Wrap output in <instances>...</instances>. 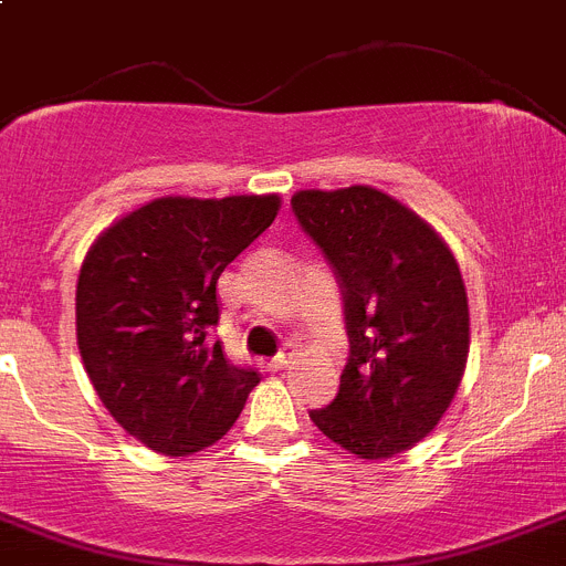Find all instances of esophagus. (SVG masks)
Segmentation results:
<instances>
[{
	"instance_id": "obj_1",
	"label": "esophagus",
	"mask_w": 566,
	"mask_h": 566,
	"mask_svg": "<svg viewBox=\"0 0 566 566\" xmlns=\"http://www.w3.org/2000/svg\"><path fill=\"white\" fill-rule=\"evenodd\" d=\"M293 358H295V353H293V349H290V346H287V349H282V353H279L276 358L271 360V369H273V371L284 369V366H290V364H293Z\"/></svg>"
}]
</instances>
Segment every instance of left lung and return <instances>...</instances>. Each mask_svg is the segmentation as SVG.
Instances as JSON below:
<instances>
[{
  "instance_id": "obj_1",
  "label": "left lung",
  "mask_w": 566,
  "mask_h": 566,
  "mask_svg": "<svg viewBox=\"0 0 566 566\" xmlns=\"http://www.w3.org/2000/svg\"><path fill=\"white\" fill-rule=\"evenodd\" d=\"M295 220L344 295L349 360L310 420L360 460H389L434 431L468 364V293L451 248L371 186L295 191Z\"/></svg>"
}]
</instances>
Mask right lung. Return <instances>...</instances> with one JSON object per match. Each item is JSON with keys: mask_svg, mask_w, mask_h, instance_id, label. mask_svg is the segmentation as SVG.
I'll list each match as a JSON object with an SVG mask.
<instances>
[{"mask_svg": "<svg viewBox=\"0 0 566 566\" xmlns=\"http://www.w3.org/2000/svg\"><path fill=\"white\" fill-rule=\"evenodd\" d=\"M282 197H160L93 242L75 287L84 369L120 429L166 457L222 440L259 371L213 338L217 279L276 220Z\"/></svg>", "mask_w": 566, "mask_h": 566, "instance_id": "add662e5", "label": "right lung"}]
</instances>
